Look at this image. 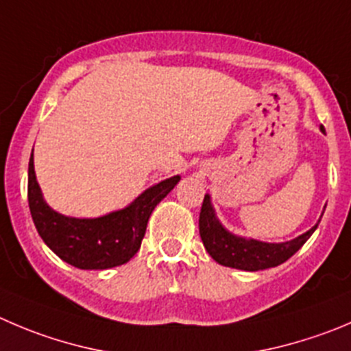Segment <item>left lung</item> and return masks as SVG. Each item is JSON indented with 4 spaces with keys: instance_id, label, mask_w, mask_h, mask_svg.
<instances>
[{
    "instance_id": "1",
    "label": "left lung",
    "mask_w": 351,
    "mask_h": 351,
    "mask_svg": "<svg viewBox=\"0 0 351 351\" xmlns=\"http://www.w3.org/2000/svg\"><path fill=\"white\" fill-rule=\"evenodd\" d=\"M320 131L326 132L322 125H320ZM319 222L305 234L286 243H265L258 241V239H248L232 234L223 228L217 219L215 210L210 202V195H205L202 212H199V236H202L206 252L217 263L232 267V269L255 272V270L278 267L288 258H291L305 245L306 239L313 234Z\"/></svg>"
}]
</instances>
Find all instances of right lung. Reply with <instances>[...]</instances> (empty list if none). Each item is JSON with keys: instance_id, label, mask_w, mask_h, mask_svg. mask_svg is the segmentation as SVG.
<instances>
[{"instance_id": "add662e5", "label": "right lung", "mask_w": 351, "mask_h": 351, "mask_svg": "<svg viewBox=\"0 0 351 351\" xmlns=\"http://www.w3.org/2000/svg\"><path fill=\"white\" fill-rule=\"evenodd\" d=\"M181 181L179 176L152 186L129 206L96 219H75L55 212L36 181L34 158L29 160V208L43 241L63 262L84 270H105L128 263L138 253L155 206Z\"/></svg>"}]
</instances>
